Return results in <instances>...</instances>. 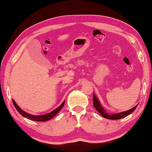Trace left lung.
<instances>
[{
	"mask_svg": "<svg viewBox=\"0 0 152 152\" xmlns=\"http://www.w3.org/2000/svg\"><path fill=\"white\" fill-rule=\"evenodd\" d=\"M93 105L94 107L96 108L99 113H100L102 117H105V118L108 119H122L123 117H125L126 116L129 115V114H131L132 113L133 111L135 110L136 108H137L138 105H137L135 107H134L132 109L129 110L128 111H123V112H121L119 113H116V114H108L106 112V111L104 110V108L101 106V105L100 104V102H99L98 98L96 97V96L94 94H93Z\"/></svg>",
	"mask_w": 152,
	"mask_h": 152,
	"instance_id": "1",
	"label": "left lung"
}]
</instances>
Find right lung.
Masks as SVG:
<instances>
[{"instance_id":"obj_1","label":"right lung","mask_w":152,"mask_h":152,"mask_svg":"<svg viewBox=\"0 0 152 152\" xmlns=\"http://www.w3.org/2000/svg\"><path fill=\"white\" fill-rule=\"evenodd\" d=\"M12 102H13V104L14 105V107H15V109L17 110V111L19 112L21 115H23V117H26V118L31 119V120H33V121H48V120H50L52 118H53V117L56 115V114L60 111V110L61 109V108L63 107L64 105L65 104V102H64L62 104H61V106H59L58 107H57L56 109L53 110L52 111H51L50 113H47V114H45V115H31V114L27 113L26 112H25L24 111H23L21 109V108L18 106L17 104L15 103V101L14 100H12Z\"/></svg>"}]
</instances>
